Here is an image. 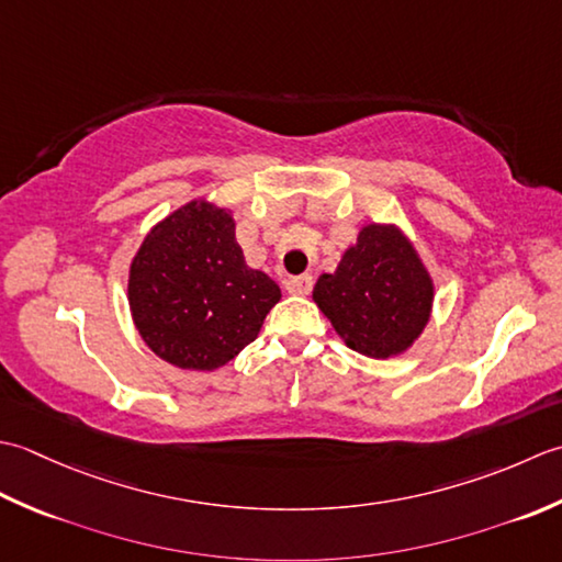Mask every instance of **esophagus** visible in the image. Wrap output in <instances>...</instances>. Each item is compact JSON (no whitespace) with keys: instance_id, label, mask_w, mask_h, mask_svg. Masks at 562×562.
I'll use <instances>...</instances> for the list:
<instances>
[{"instance_id":"obj_1","label":"esophagus","mask_w":562,"mask_h":562,"mask_svg":"<svg viewBox=\"0 0 562 562\" xmlns=\"http://www.w3.org/2000/svg\"><path fill=\"white\" fill-rule=\"evenodd\" d=\"M285 291L291 295H307L313 291V277L311 273H301V277H291L285 281Z\"/></svg>"}]
</instances>
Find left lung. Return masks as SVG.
I'll return each instance as SVG.
<instances>
[{
    "mask_svg": "<svg viewBox=\"0 0 562 562\" xmlns=\"http://www.w3.org/2000/svg\"><path fill=\"white\" fill-rule=\"evenodd\" d=\"M313 301L349 349L391 359L427 327L434 281L400 227L369 223L337 271L317 279Z\"/></svg>",
    "mask_w": 562,
    "mask_h": 562,
    "instance_id": "1",
    "label": "left lung"
}]
</instances>
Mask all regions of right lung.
I'll return each mask as SVG.
<instances>
[{"label":"right lung","instance_id":"1","mask_svg":"<svg viewBox=\"0 0 562 562\" xmlns=\"http://www.w3.org/2000/svg\"><path fill=\"white\" fill-rule=\"evenodd\" d=\"M281 289L247 267L227 209L189 201L145 235L131 261L128 303L159 359L215 371L255 341Z\"/></svg>","mask_w":562,"mask_h":562}]
</instances>
